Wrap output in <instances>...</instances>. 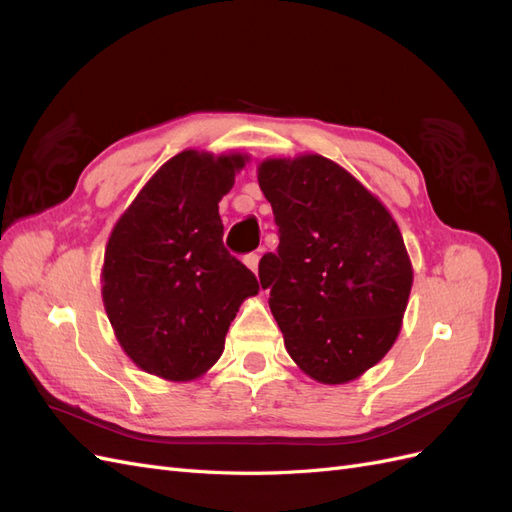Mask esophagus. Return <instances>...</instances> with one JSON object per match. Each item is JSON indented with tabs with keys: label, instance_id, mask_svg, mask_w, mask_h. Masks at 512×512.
I'll return each instance as SVG.
<instances>
[{
	"label": "esophagus",
	"instance_id": "1",
	"mask_svg": "<svg viewBox=\"0 0 512 512\" xmlns=\"http://www.w3.org/2000/svg\"><path fill=\"white\" fill-rule=\"evenodd\" d=\"M243 262L247 265V269H252V271L256 273V277H258V262H260V256H258V254H247V256L243 258Z\"/></svg>",
	"mask_w": 512,
	"mask_h": 512
}]
</instances>
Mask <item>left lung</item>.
Segmentation results:
<instances>
[{
    "label": "left lung",
    "mask_w": 512,
    "mask_h": 512,
    "mask_svg": "<svg viewBox=\"0 0 512 512\" xmlns=\"http://www.w3.org/2000/svg\"><path fill=\"white\" fill-rule=\"evenodd\" d=\"M258 185L280 228L258 277L288 354L322 384L356 380L391 350L408 307L414 273L397 222L318 153L262 160Z\"/></svg>",
    "instance_id": "8db88e82"
}]
</instances>
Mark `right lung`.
<instances>
[{
    "instance_id": "right-lung-1",
    "label": "right lung",
    "mask_w": 512,
    "mask_h": 512,
    "mask_svg": "<svg viewBox=\"0 0 512 512\" xmlns=\"http://www.w3.org/2000/svg\"><path fill=\"white\" fill-rule=\"evenodd\" d=\"M250 160L185 149L138 192L106 243L102 301L134 365L170 382L205 374L224 352L254 273L226 252L218 203Z\"/></svg>"
}]
</instances>
